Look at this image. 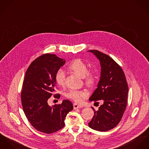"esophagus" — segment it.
<instances>
[{"label":"esophagus","instance_id":"34e87169","mask_svg":"<svg viewBox=\"0 0 149 149\" xmlns=\"http://www.w3.org/2000/svg\"><path fill=\"white\" fill-rule=\"evenodd\" d=\"M73 106H74V109L82 108L83 107L82 105H81V104H77V103H74Z\"/></svg>","mask_w":149,"mask_h":149}]
</instances>
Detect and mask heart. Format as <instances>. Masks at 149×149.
<instances>
[{"label":"heart","instance_id":"obj_1","mask_svg":"<svg viewBox=\"0 0 149 149\" xmlns=\"http://www.w3.org/2000/svg\"><path fill=\"white\" fill-rule=\"evenodd\" d=\"M68 68L75 74L83 78L87 86L92 87L94 85L96 80L95 72L93 70H88V65L82 59H75L73 60L69 65ZM55 80L59 86L63 87L65 85L66 74L62 69L59 68L56 71L55 75ZM88 95V93L86 90L72 89L69 90L65 95L68 98L77 103H81Z\"/></svg>","mask_w":149,"mask_h":149}]
</instances>
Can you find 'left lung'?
Here are the masks:
<instances>
[{
    "label": "left lung",
    "mask_w": 149,
    "mask_h": 149,
    "mask_svg": "<svg viewBox=\"0 0 149 149\" xmlns=\"http://www.w3.org/2000/svg\"><path fill=\"white\" fill-rule=\"evenodd\" d=\"M99 59L101 66L98 87L89 100L104 101L88 123V126L99 132H106L116 126L120 121L127 106L129 87L125 73L109 55L98 50H89Z\"/></svg>",
    "instance_id": "left-lung-1"
}]
</instances>
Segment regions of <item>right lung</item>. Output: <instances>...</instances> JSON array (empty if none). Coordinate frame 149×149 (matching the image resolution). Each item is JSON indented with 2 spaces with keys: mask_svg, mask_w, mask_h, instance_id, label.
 I'll use <instances>...</instances> for the list:
<instances>
[{
  "mask_svg": "<svg viewBox=\"0 0 149 149\" xmlns=\"http://www.w3.org/2000/svg\"><path fill=\"white\" fill-rule=\"evenodd\" d=\"M65 60L55 54H43L28 67L23 83L21 101L24 113L29 122L39 132L51 134L65 126V119L68 112L73 109L72 103L67 99L61 104L52 107L47 103L55 94L56 71L63 66Z\"/></svg>",
  "mask_w": 149,
  "mask_h": 149,
  "instance_id": "add662e5",
  "label": "right lung"
}]
</instances>
